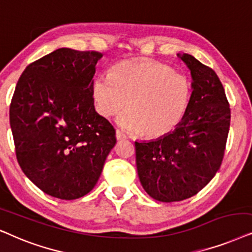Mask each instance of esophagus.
<instances>
[{
	"label": "esophagus",
	"mask_w": 252,
	"mask_h": 252,
	"mask_svg": "<svg viewBox=\"0 0 252 252\" xmlns=\"http://www.w3.org/2000/svg\"><path fill=\"white\" fill-rule=\"evenodd\" d=\"M116 136H117V139H126V138H128V135H126V132H123L122 130H119V131H117V133H116Z\"/></svg>",
	"instance_id": "obj_1"
}]
</instances>
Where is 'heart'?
<instances>
[{"label": "heart", "instance_id": "obj_1", "mask_svg": "<svg viewBox=\"0 0 252 252\" xmlns=\"http://www.w3.org/2000/svg\"><path fill=\"white\" fill-rule=\"evenodd\" d=\"M93 98L101 116H117L126 107L128 112L120 121L124 128L160 138L172 133L186 119L193 98V83L161 62L123 61L113 66L109 77L96 78Z\"/></svg>", "mask_w": 252, "mask_h": 252}]
</instances>
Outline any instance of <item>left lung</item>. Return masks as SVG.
<instances>
[{"instance_id": "8db88e82", "label": "left lung", "mask_w": 252, "mask_h": 252, "mask_svg": "<svg viewBox=\"0 0 252 252\" xmlns=\"http://www.w3.org/2000/svg\"><path fill=\"white\" fill-rule=\"evenodd\" d=\"M193 98L186 119L172 133L135 142L140 183L159 202H180L205 188L219 172L230 128V106L219 77L189 54Z\"/></svg>"}]
</instances>
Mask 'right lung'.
<instances>
[{
  "instance_id": "obj_1",
  "label": "right lung",
  "mask_w": 252,
  "mask_h": 252,
  "mask_svg": "<svg viewBox=\"0 0 252 252\" xmlns=\"http://www.w3.org/2000/svg\"><path fill=\"white\" fill-rule=\"evenodd\" d=\"M102 54L60 48L32 62L17 84L10 126L23 172L39 189L77 199L95 187L116 131L94 108Z\"/></svg>"
}]
</instances>
